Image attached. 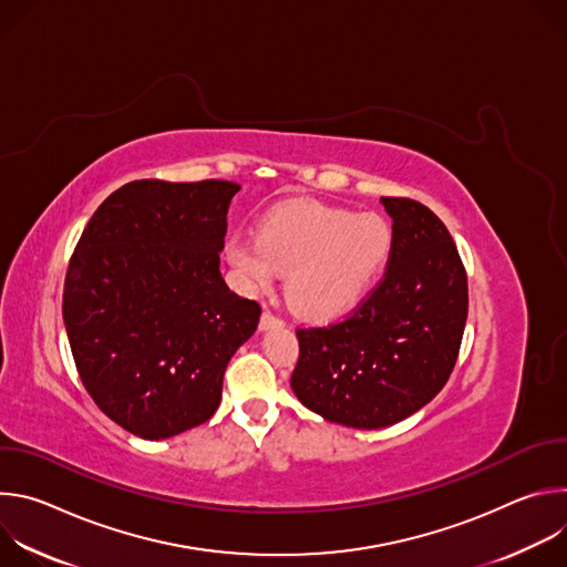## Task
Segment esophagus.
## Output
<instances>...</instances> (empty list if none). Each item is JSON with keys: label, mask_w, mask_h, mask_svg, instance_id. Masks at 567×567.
I'll return each mask as SVG.
<instances>
[{"label": "esophagus", "mask_w": 567, "mask_h": 567, "mask_svg": "<svg viewBox=\"0 0 567 567\" xmlns=\"http://www.w3.org/2000/svg\"><path fill=\"white\" fill-rule=\"evenodd\" d=\"M282 326H285L282 318L274 316L271 311H265V313L260 316V330H262V332H267V330H276V328H282Z\"/></svg>", "instance_id": "34e87169"}]
</instances>
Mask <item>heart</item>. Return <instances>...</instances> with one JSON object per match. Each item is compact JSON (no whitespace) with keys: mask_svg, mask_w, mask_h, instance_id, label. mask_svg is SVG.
<instances>
[{"mask_svg":"<svg viewBox=\"0 0 567 567\" xmlns=\"http://www.w3.org/2000/svg\"><path fill=\"white\" fill-rule=\"evenodd\" d=\"M394 233L377 213H352L311 202L274 208L258 235L237 233L226 260L251 287L265 289L287 274L291 307L311 320H337L357 309L383 276Z\"/></svg>","mask_w":567,"mask_h":567,"instance_id":"1","label":"heart"}]
</instances>
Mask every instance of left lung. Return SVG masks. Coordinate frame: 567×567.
<instances>
[{"label":"left lung","instance_id":"left-lung-1","mask_svg":"<svg viewBox=\"0 0 567 567\" xmlns=\"http://www.w3.org/2000/svg\"><path fill=\"white\" fill-rule=\"evenodd\" d=\"M394 247L383 280L341 322L298 330L291 390L302 406L350 429L411 417L457 361L468 287L442 219L406 197H381Z\"/></svg>","mask_w":567,"mask_h":567}]
</instances>
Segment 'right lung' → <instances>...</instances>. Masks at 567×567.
I'll return each instance as SVG.
<instances>
[{
    "mask_svg": "<svg viewBox=\"0 0 567 567\" xmlns=\"http://www.w3.org/2000/svg\"><path fill=\"white\" fill-rule=\"evenodd\" d=\"M233 182H130L112 193L71 256L62 318L96 406L143 440L213 417L230 357L260 305L219 274Z\"/></svg>",
    "mask_w": 567,
    "mask_h": 567,
    "instance_id": "1",
    "label": "right lung"
}]
</instances>
